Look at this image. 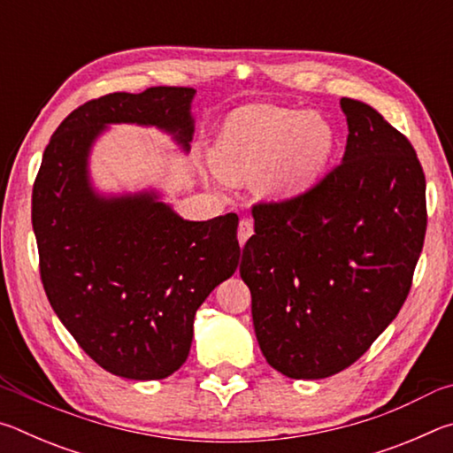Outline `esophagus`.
Segmentation results:
<instances>
[{
	"label": "esophagus",
	"mask_w": 453,
	"mask_h": 453,
	"mask_svg": "<svg viewBox=\"0 0 453 453\" xmlns=\"http://www.w3.org/2000/svg\"><path fill=\"white\" fill-rule=\"evenodd\" d=\"M251 234H254V221L248 219V218H243L240 221V227H237V240H240V243L243 245L245 242L250 240Z\"/></svg>",
	"instance_id": "esophagus-1"
}]
</instances>
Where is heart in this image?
Instances as JSON below:
<instances>
[{"mask_svg":"<svg viewBox=\"0 0 453 453\" xmlns=\"http://www.w3.org/2000/svg\"><path fill=\"white\" fill-rule=\"evenodd\" d=\"M332 150V127L316 113L251 105L227 119L213 159L229 180H250L265 172V194L288 196L311 183Z\"/></svg>","mask_w":453,"mask_h":453,"instance_id":"1","label":"heart"}]
</instances>
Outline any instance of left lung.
<instances>
[{
    "label": "left lung",
    "instance_id": "8db88e82",
    "mask_svg": "<svg viewBox=\"0 0 453 453\" xmlns=\"http://www.w3.org/2000/svg\"><path fill=\"white\" fill-rule=\"evenodd\" d=\"M343 159L281 202H259L240 275L262 354L294 380L357 362L402 310L427 227L426 175L408 137L357 99Z\"/></svg>",
    "mask_w": 453,
    "mask_h": 453
}]
</instances>
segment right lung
Instances as JSON below:
<instances>
[{"label": "right lung", "mask_w": 453, "mask_h": 453, "mask_svg": "<svg viewBox=\"0 0 453 453\" xmlns=\"http://www.w3.org/2000/svg\"><path fill=\"white\" fill-rule=\"evenodd\" d=\"M191 88L107 94L51 135L32 194L45 296L80 348L105 372L164 380L188 359L194 318L240 262L237 216L188 221L156 196L99 197L88 153L105 124L157 126L188 148Z\"/></svg>", "instance_id": "add662e5"}]
</instances>
